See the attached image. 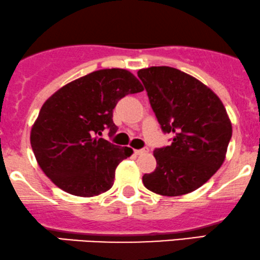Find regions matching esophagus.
Masks as SVG:
<instances>
[{
    "label": "esophagus",
    "instance_id": "34e87169",
    "mask_svg": "<svg viewBox=\"0 0 260 260\" xmlns=\"http://www.w3.org/2000/svg\"><path fill=\"white\" fill-rule=\"evenodd\" d=\"M148 152V148H142V149H135V154H137V155H140V154H145V153H147Z\"/></svg>",
    "mask_w": 260,
    "mask_h": 260
}]
</instances>
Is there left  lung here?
Returning <instances> with one entry per match:
<instances>
[{
  "instance_id": "left-lung-1",
  "label": "left lung",
  "mask_w": 260,
  "mask_h": 260,
  "mask_svg": "<svg viewBox=\"0 0 260 260\" xmlns=\"http://www.w3.org/2000/svg\"><path fill=\"white\" fill-rule=\"evenodd\" d=\"M137 76L161 130L172 145L155 148L154 172L143 185L161 196H182L206 184L224 163L233 126L224 105L208 86L172 67L140 69Z\"/></svg>"
}]
</instances>
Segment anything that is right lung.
Segmentation results:
<instances>
[{"label": "right lung", "instance_id": "right-lung-1", "mask_svg": "<svg viewBox=\"0 0 260 260\" xmlns=\"http://www.w3.org/2000/svg\"><path fill=\"white\" fill-rule=\"evenodd\" d=\"M143 91L125 69H101L64 85L44 103L30 133L36 160L54 185L70 194L99 196L113 186L115 169L130 147L100 139L117 133L113 109L129 93Z\"/></svg>", "mask_w": 260, "mask_h": 260}]
</instances>
